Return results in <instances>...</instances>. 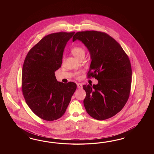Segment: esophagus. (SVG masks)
I'll list each match as a JSON object with an SVG mask.
<instances>
[{
    "label": "esophagus",
    "instance_id": "esophagus-1",
    "mask_svg": "<svg viewBox=\"0 0 154 154\" xmlns=\"http://www.w3.org/2000/svg\"><path fill=\"white\" fill-rule=\"evenodd\" d=\"M77 88L79 89H82V84H80V83H77Z\"/></svg>",
    "mask_w": 154,
    "mask_h": 154
}]
</instances>
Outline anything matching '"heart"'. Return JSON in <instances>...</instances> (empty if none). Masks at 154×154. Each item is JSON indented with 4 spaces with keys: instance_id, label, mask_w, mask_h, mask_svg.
Masks as SVG:
<instances>
[{
    "instance_id": "1",
    "label": "heart",
    "mask_w": 154,
    "mask_h": 154,
    "mask_svg": "<svg viewBox=\"0 0 154 154\" xmlns=\"http://www.w3.org/2000/svg\"><path fill=\"white\" fill-rule=\"evenodd\" d=\"M70 52H71L72 54L77 59H78L79 60L81 57H84V56H85V54H86V51H85V48L84 47L81 46L73 47L71 49ZM74 75L76 77L79 78L81 75V72H75L74 73Z\"/></svg>"
}]
</instances>
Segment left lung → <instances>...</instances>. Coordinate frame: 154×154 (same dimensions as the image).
I'll return each instance as SVG.
<instances>
[{
  "instance_id": "left-lung-1",
  "label": "left lung",
  "mask_w": 154,
  "mask_h": 154,
  "mask_svg": "<svg viewBox=\"0 0 154 154\" xmlns=\"http://www.w3.org/2000/svg\"><path fill=\"white\" fill-rule=\"evenodd\" d=\"M79 39L87 47L92 60L88 79L95 78L97 85H84V104L90 116L98 120L114 116L125 105L131 93V67L128 55L120 45L107 33L95 30L79 32Z\"/></svg>"
}]
</instances>
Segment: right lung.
<instances>
[{
    "label": "right lung",
    "mask_w": 154,
    "mask_h": 154,
    "mask_svg": "<svg viewBox=\"0 0 154 154\" xmlns=\"http://www.w3.org/2000/svg\"><path fill=\"white\" fill-rule=\"evenodd\" d=\"M74 34L61 32L46 35L29 50L23 62V97L33 113L44 120L60 118L77 88L75 82H58L55 75L62 64L66 44Z\"/></svg>",
    "instance_id": "add662e5"
}]
</instances>
